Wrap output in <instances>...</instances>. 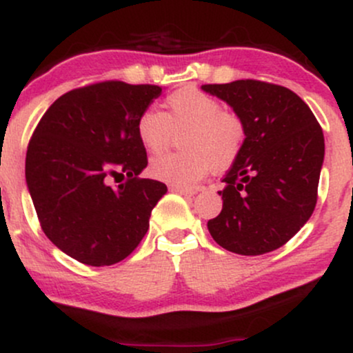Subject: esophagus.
I'll return each instance as SVG.
<instances>
[{
  "label": "esophagus",
  "mask_w": 353,
  "mask_h": 353,
  "mask_svg": "<svg viewBox=\"0 0 353 353\" xmlns=\"http://www.w3.org/2000/svg\"><path fill=\"white\" fill-rule=\"evenodd\" d=\"M171 190H174V192H177V194H181V196H184V197H192V196H196V192H197V190H194V189L177 188V185H171Z\"/></svg>",
  "instance_id": "esophagus-1"
}]
</instances>
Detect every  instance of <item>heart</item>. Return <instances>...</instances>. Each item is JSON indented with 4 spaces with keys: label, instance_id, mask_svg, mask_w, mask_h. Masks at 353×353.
<instances>
[{
    "label": "heart",
    "instance_id": "1",
    "mask_svg": "<svg viewBox=\"0 0 353 353\" xmlns=\"http://www.w3.org/2000/svg\"><path fill=\"white\" fill-rule=\"evenodd\" d=\"M165 114L156 108L141 112L136 132L145 151L156 154L172 143L176 132H185L182 145L188 152L163 154L149 164L157 181L177 188H192L216 169L229 168L245 141V128L236 112L197 88H184L165 98Z\"/></svg>",
    "mask_w": 353,
    "mask_h": 353
}]
</instances>
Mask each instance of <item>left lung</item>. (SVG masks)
<instances>
[{
    "label": "left lung",
    "mask_w": 353,
    "mask_h": 353,
    "mask_svg": "<svg viewBox=\"0 0 353 353\" xmlns=\"http://www.w3.org/2000/svg\"><path fill=\"white\" fill-rule=\"evenodd\" d=\"M241 117L245 141L219 190L222 210L208 229L225 250L262 255L303 228L317 204L323 132L314 112L290 89L241 79L204 84Z\"/></svg>",
    "instance_id": "left-lung-1"
}]
</instances>
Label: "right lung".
I'll list each match as a JSON object with an SVG mask.
<instances>
[{"label":"right lung","instance_id":"obj_1","mask_svg":"<svg viewBox=\"0 0 353 353\" xmlns=\"http://www.w3.org/2000/svg\"><path fill=\"white\" fill-rule=\"evenodd\" d=\"M163 88L106 81L51 104L26 152V184L48 239L81 264L112 265L139 245L165 184L148 165L136 123ZM125 181L112 188V179Z\"/></svg>","mask_w":353,"mask_h":353}]
</instances>
